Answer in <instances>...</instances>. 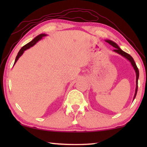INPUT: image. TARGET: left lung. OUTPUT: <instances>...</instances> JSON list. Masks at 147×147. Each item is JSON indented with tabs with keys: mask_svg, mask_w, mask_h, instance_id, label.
Instances as JSON below:
<instances>
[{
	"mask_svg": "<svg viewBox=\"0 0 147 147\" xmlns=\"http://www.w3.org/2000/svg\"><path fill=\"white\" fill-rule=\"evenodd\" d=\"M105 41L107 42L110 44V45H111L112 47H114V48H116L115 49H114L113 51L114 52H116V53H117L118 54H120V55H122V57H125L126 59H128V61L130 62V63H131V65L132 67H133L134 71H135V73H136V89H135V94H134V98H133V100H134V98H135L136 96V93H137V90H138V77H139V71H138V69L137 67V66H136L135 62H134L133 58L132 57V56H130L129 54H128L127 53H126V52H124L122 51V50L120 49L119 46H118L117 44L116 43H114V41H111V40H105Z\"/></svg>",
	"mask_w": 147,
	"mask_h": 147,
	"instance_id": "left-lung-1",
	"label": "left lung"
}]
</instances>
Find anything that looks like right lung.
Instances as JSON below:
<instances>
[{
    "label": "right lung",
    "instance_id": "right-lung-1",
    "mask_svg": "<svg viewBox=\"0 0 147 147\" xmlns=\"http://www.w3.org/2000/svg\"><path fill=\"white\" fill-rule=\"evenodd\" d=\"M46 35H46V34H45V33L40 34V35H37V37L34 38V39H33V40H32L31 41H30L29 43H28L27 44H26L25 45H24L23 47H22L21 49H20V51H19V53H18L17 57H16V59H15V63H14V65H15V64L16 63V62L17 61V60L19 59V57H21V56L22 55H23V53H24V51H25V50L29 49L30 47H33V46L34 45H35V44L37 43L38 41H40V40H41L43 37H45Z\"/></svg>",
    "mask_w": 147,
    "mask_h": 147
}]
</instances>
